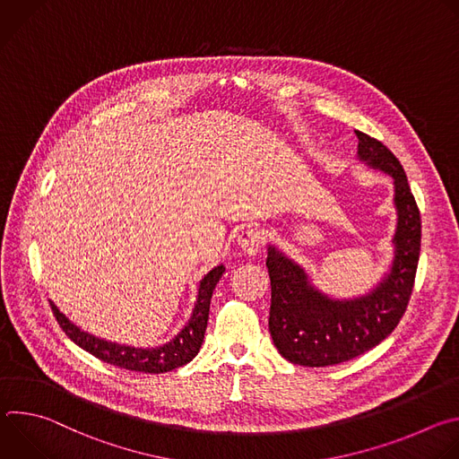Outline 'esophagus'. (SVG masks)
Returning <instances> with one entry per match:
<instances>
[{
  "label": "esophagus",
  "instance_id": "34e87169",
  "mask_svg": "<svg viewBox=\"0 0 459 459\" xmlns=\"http://www.w3.org/2000/svg\"><path fill=\"white\" fill-rule=\"evenodd\" d=\"M261 243H264V238H261V232L257 229H252V227H247L239 238H238V245L241 247V250L247 254V255H254L257 254V250L261 248Z\"/></svg>",
  "mask_w": 459,
  "mask_h": 459
}]
</instances>
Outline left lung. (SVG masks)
<instances>
[{
  "label": "left lung",
  "instance_id": "1",
  "mask_svg": "<svg viewBox=\"0 0 459 459\" xmlns=\"http://www.w3.org/2000/svg\"><path fill=\"white\" fill-rule=\"evenodd\" d=\"M358 160L392 179L396 229L392 259L381 280L365 294L334 298L321 290L310 273L274 243L267 245L271 276L269 329L280 354L303 367L349 361L381 343L400 323L420 259L421 218L398 158L381 142L359 133Z\"/></svg>",
  "mask_w": 459,
  "mask_h": 459
}]
</instances>
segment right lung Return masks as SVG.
I'll use <instances>...</instances> for the list:
<instances>
[{
	"instance_id": "add662e5",
	"label": "right lung",
	"mask_w": 459,
	"mask_h": 459,
	"mask_svg": "<svg viewBox=\"0 0 459 459\" xmlns=\"http://www.w3.org/2000/svg\"><path fill=\"white\" fill-rule=\"evenodd\" d=\"M225 267L220 264L212 271H209L198 285V296H195L194 308L190 312V317L186 319L183 329L167 343H161L158 347H133L125 343L108 342L103 338H98L82 326L73 323L67 316H65L54 301H50L54 316L61 329L65 331L76 345H80L83 351L91 352L92 356L100 358L105 363L126 368V370H136L145 374H161L174 370L178 367L186 365L198 356L205 331H207V321H209V308H211V298L212 292L223 276Z\"/></svg>"
}]
</instances>
